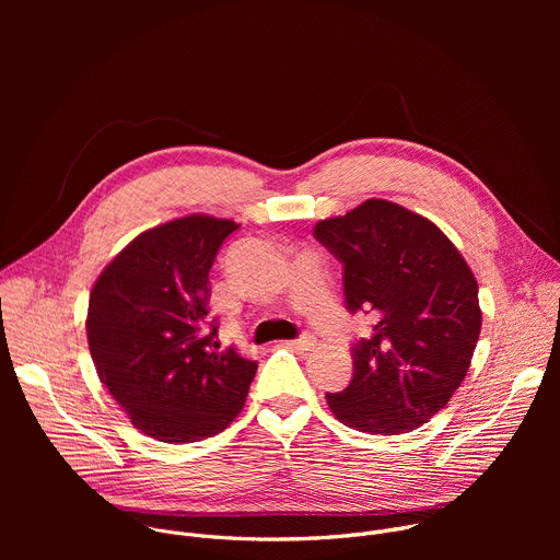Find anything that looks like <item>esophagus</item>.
Wrapping results in <instances>:
<instances>
[{
  "label": "esophagus",
  "instance_id": "1",
  "mask_svg": "<svg viewBox=\"0 0 560 560\" xmlns=\"http://www.w3.org/2000/svg\"><path fill=\"white\" fill-rule=\"evenodd\" d=\"M285 346L294 348V350H312L316 346V337L314 335H301L299 339H292V341H285Z\"/></svg>",
  "mask_w": 560,
  "mask_h": 560
}]
</instances>
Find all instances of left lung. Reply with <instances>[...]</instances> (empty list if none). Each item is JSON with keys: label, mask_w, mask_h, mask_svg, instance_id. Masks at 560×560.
<instances>
[{"label": "left lung", "mask_w": 560, "mask_h": 560, "mask_svg": "<svg viewBox=\"0 0 560 560\" xmlns=\"http://www.w3.org/2000/svg\"><path fill=\"white\" fill-rule=\"evenodd\" d=\"M343 264L346 307L372 318L352 346V381L328 392L332 415L368 434H404L432 419L463 383L481 332L478 283L425 217L368 199L314 225Z\"/></svg>", "instance_id": "obj_1"}]
</instances>
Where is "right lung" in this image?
I'll list each match as a JSON object with an SVG mask.
<instances>
[{"instance_id": "obj_1", "label": "right lung", "mask_w": 560, "mask_h": 560, "mask_svg": "<svg viewBox=\"0 0 560 560\" xmlns=\"http://www.w3.org/2000/svg\"><path fill=\"white\" fill-rule=\"evenodd\" d=\"M238 225L190 214L141 232L106 266L89 301V348L132 425L192 443L242 412L257 361L219 350L210 268Z\"/></svg>"}]
</instances>
